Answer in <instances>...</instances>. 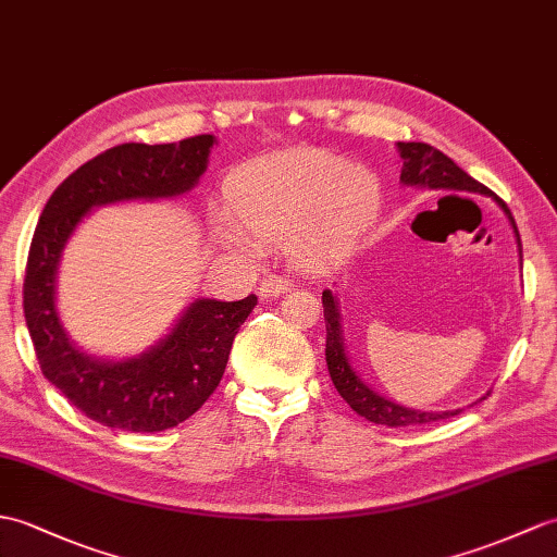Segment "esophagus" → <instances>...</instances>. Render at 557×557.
Returning a JSON list of instances; mask_svg holds the SVG:
<instances>
[{
	"mask_svg": "<svg viewBox=\"0 0 557 557\" xmlns=\"http://www.w3.org/2000/svg\"><path fill=\"white\" fill-rule=\"evenodd\" d=\"M292 289V280L284 277V275H268L263 277L261 287H258V294H261V299H270V296H280L284 292Z\"/></svg>",
	"mask_w": 557,
	"mask_h": 557,
	"instance_id": "34e87169",
	"label": "esophagus"
}]
</instances>
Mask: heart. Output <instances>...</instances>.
<instances>
[{"instance_id":"b5f03b06","label":"heart","mask_w":557,"mask_h":557,"mask_svg":"<svg viewBox=\"0 0 557 557\" xmlns=\"http://www.w3.org/2000/svg\"><path fill=\"white\" fill-rule=\"evenodd\" d=\"M380 206L374 177L325 149H296L249 168L230 189L232 218L215 232L230 249L287 239L292 261L327 268L351 251Z\"/></svg>"}]
</instances>
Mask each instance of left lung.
<instances>
[{
	"label": "left lung",
	"mask_w": 557,
	"mask_h": 557,
	"mask_svg": "<svg viewBox=\"0 0 557 557\" xmlns=\"http://www.w3.org/2000/svg\"><path fill=\"white\" fill-rule=\"evenodd\" d=\"M398 151H400V159H404L400 183L430 187V189H458V191L488 194V197L496 199L503 213L508 215L515 230L517 244H520L515 218L506 206V201L496 197V194L488 187H484L482 183H476L474 177H470L462 168H458L454 161H450L446 153L424 145V141H398ZM322 308H325V327H327L325 358H327L330 377L334 382V389L339 392V396L358 412L360 418H366L374 424H386V426H410V424H426V422L458 416L460 410L424 412V410L404 408L398 404H392V400H386L380 394H374L368 384L360 382L351 363H348L346 351H344V339H342V325H339V306L330 289L322 292Z\"/></svg>",
	"instance_id": "left-lung-1"
}]
</instances>
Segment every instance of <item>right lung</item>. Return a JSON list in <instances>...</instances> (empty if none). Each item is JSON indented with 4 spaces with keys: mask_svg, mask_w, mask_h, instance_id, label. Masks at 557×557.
Here are the masks:
<instances>
[{
    "mask_svg": "<svg viewBox=\"0 0 557 557\" xmlns=\"http://www.w3.org/2000/svg\"><path fill=\"white\" fill-rule=\"evenodd\" d=\"M213 135L175 145H119L77 168L51 194L28 251L23 313L45 377L89 420L125 432H163L194 416L223 380L242 322L258 299L194 301L168 337L139 358L109 363L77 351L61 330L54 280L63 247L92 206L177 197L203 175Z\"/></svg>",
    "mask_w": 557,
    "mask_h": 557,
    "instance_id": "1",
    "label": "right lung"
}]
</instances>
